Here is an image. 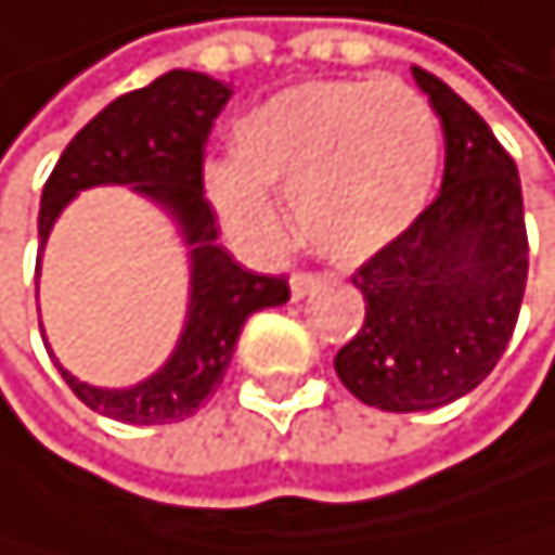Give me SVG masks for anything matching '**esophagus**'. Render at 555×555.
I'll use <instances>...</instances> for the list:
<instances>
[{"label": "esophagus", "mask_w": 555, "mask_h": 555, "mask_svg": "<svg viewBox=\"0 0 555 555\" xmlns=\"http://www.w3.org/2000/svg\"><path fill=\"white\" fill-rule=\"evenodd\" d=\"M321 283H324V280H321V275H314V272H293V275H289V293H293V300H304L307 293H314Z\"/></svg>", "instance_id": "esophagus-1"}]
</instances>
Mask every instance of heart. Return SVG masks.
<instances>
[{
	"label": "heart",
	"instance_id": "1",
	"mask_svg": "<svg viewBox=\"0 0 555 555\" xmlns=\"http://www.w3.org/2000/svg\"><path fill=\"white\" fill-rule=\"evenodd\" d=\"M439 172V120L397 78H318L283 89L234 127V165L210 168L223 220L251 237L280 231L266 190L289 196L310 248L356 262L425 210Z\"/></svg>",
	"mask_w": 555,
	"mask_h": 555
}]
</instances>
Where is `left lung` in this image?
Wrapping results in <instances>:
<instances>
[{
	"label": "left lung",
	"mask_w": 555,
	"mask_h": 555,
	"mask_svg": "<svg viewBox=\"0 0 555 555\" xmlns=\"http://www.w3.org/2000/svg\"><path fill=\"white\" fill-rule=\"evenodd\" d=\"M446 133L442 190L356 269L365 321L335 373L362 404L408 414L460 400L504 356L529 280L515 158L442 78L411 68Z\"/></svg>",
	"instance_id": "left-lung-1"
}]
</instances>
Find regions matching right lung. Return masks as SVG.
I'll return each instance as SVG.
<instances>
[{
  "instance_id": "right-lung-1",
  "label": "right lung",
  "mask_w": 555,
  "mask_h": 555,
  "mask_svg": "<svg viewBox=\"0 0 555 555\" xmlns=\"http://www.w3.org/2000/svg\"><path fill=\"white\" fill-rule=\"evenodd\" d=\"M228 100L231 86L210 75L182 68L165 72L151 86L120 95L100 116H92L61 151L43 185L37 220L40 251L68 199L78 190L106 182L133 185V193L162 203L179 220V231L190 245V318H185L172 359L155 376L127 390H103L78 383L54 362L72 393L113 422L165 425L196 414L228 373L248 314L289 300L286 275H258L241 269L234 255L217 245V214L203 196V155H207L203 147Z\"/></svg>"
}]
</instances>
